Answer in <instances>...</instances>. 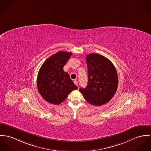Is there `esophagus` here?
I'll return each mask as SVG.
<instances>
[{
	"label": "esophagus",
	"mask_w": 151,
	"mask_h": 151,
	"mask_svg": "<svg viewBox=\"0 0 151 151\" xmlns=\"http://www.w3.org/2000/svg\"><path fill=\"white\" fill-rule=\"evenodd\" d=\"M73 82H74V83L75 84L76 86H78V82L77 81H73Z\"/></svg>",
	"instance_id": "1"
}]
</instances>
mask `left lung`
<instances>
[{"label":"left lung","instance_id":"obj_1","mask_svg":"<svg viewBox=\"0 0 151 151\" xmlns=\"http://www.w3.org/2000/svg\"><path fill=\"white\" fill-rule=\"evenodd\" d=\"M88 83L79 91L89 104L100 106L111 100L117 90L118 76L116 68L107 58L97 53L86 56Z\"/></svg>","mask_w":151,"mask_h":151}]
</instances>
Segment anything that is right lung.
<instances>
[{
    "label": "right lung",
    "mask_w": 151,
    "mask_h": 151,
    "mask_svg": "<svg viewBox=\"0 0 151 151\" xmlns=\"http://www.w3.org/2000/svg\"><path fill=\"white\" fill-rule=\"evenodd\" d=\"M71 55L70 52L58 51L48 58L39 69L37 89L43 99L50 104H60L69 93L78 88L63 69Z\"/></svg>",
    "instance_id": "obj_1"
}]
</instances>
